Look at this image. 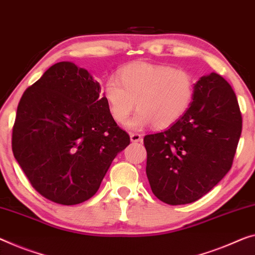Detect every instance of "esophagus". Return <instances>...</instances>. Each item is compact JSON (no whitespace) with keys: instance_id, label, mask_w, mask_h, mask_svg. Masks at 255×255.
I'll use <instances>...</instances> for the list:
<instances>
[{"instance_id":"esophagus-1","label":"esophagus","mask_w":255,"mask_h":255,"mask_svg":"<svg viewBox=\"0 0 255 255\" xmlns=\"http://www.w3.org/2000/svg\"><path fill=\"white\" fill-rule=\"evenodd\" d=\"M130 139L132 142H141L142 141V136L138 133H130Z\"/></svg>"}]
</instances>
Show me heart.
<instances>
[{
  "mask_svg": "<svg viewBox=\"0 0 255 255\" xmlns=\"http://www.w3.org/2000/svg\"><path fill=\"white\" fill-rule=\"evenodd\" d=\"M109 78L104 87V99L117 123L124 124L131 113H138L128 123L133 130L154 125L166 128L181 119L195 96L194 77L171 66L133 62Z\"/></svg>",
  "mask_w": 255,
  "mask_h": 255,
  "instance_id": "1",
  "label": "heart"
}]
</instances>
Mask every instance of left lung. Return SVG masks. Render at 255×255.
<instances>
[{"label": "left lung", "mask_w": 255, "mask_h": 255, "mask_svg": "<svg viewBox=\"0 0 255 255\" xmlns=\"http://www.w3.org/2000/svg\"><path fill=\"white\" fill-rule=\"evenodd\" d=\"M241 133L240 106L230 84L217 73L202 76L186 114L165 131L144 136L151 191L170 205L203 197L228 173Z\"/></svg>", "instance_id": "8db88e82"}]
</instances>
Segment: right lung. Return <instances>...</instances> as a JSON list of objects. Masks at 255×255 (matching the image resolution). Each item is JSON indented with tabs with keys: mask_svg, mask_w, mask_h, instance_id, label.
Instances as JSON below:
<instances>
[{
	"mask_svg": "<svg viewBox=\"0 0 255 255\" xmlns=\"http://www.w3.org/2000/svg\"><path fill=\"white\" fill-rule=\"evenodd\" d=\"M100 92L87 69L61 61L19 101L14 158L35 189L58 204L91 198L116 155L130 143Z\"/></svg>",
	"mask_w": 255,
	"mask_h": 255,
	"instance_id": "1",
	"label": "right lung"
}]
</instances>
